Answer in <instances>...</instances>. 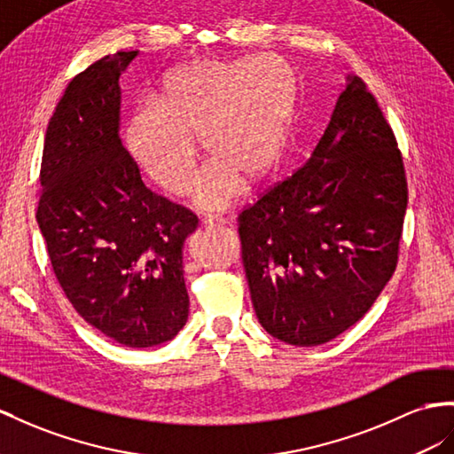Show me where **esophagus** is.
<instances>
[{"label": "esophagus", "instance_id": "34e87169", "mask_svg": "<svg viewBox=\"0 0 454 454\" xmlns=\"http://www.w3.org/2000/svg\"><path fill=\"white\" fill-rule=\"evenodd\" d=\"M226 223H228V220H226L224 216H211V215L205 216V218L201 220V224H203V226H207V228H213V226H223V224H226Z\"/></svg>", "mask_w": 454, "mask_h": 454}]
</instances>
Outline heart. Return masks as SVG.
<instances>
[{"mask_svg":"<svg viewBox=\"0 0 454 454\" xmlns=\"http://www.w3.org/2000/svg\"><path fill=\"white\" fill-rule=\"evenodd\" d=\"M297 98V74L280 57L195 61L165 78L159 107L134 113L128 147L162 190L188 195L201 137L213 160L195 203L218 211L236 201L246 180L259 184L280 167Z\"/></svg>","mask_w":454,"mask_h":454,"instance_id":"1","label":"heart"}]
</instances>
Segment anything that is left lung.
<instances>
[{
  "mask_svg": "<svg viewBox=\"0 0 454 454\" xmlns=\"http://www.w3.org/2000/svg\"><path fill=\"white\" fill-rule=\"evenodd\" d=\"M406 201L391 126L363 80L347 76L309 160L238 216L261 326L315 347L363 318L397 266Z\"/></svg>",
  "mask_w": 454,
  "mask_h": 454,
  "instance_id": "obj_1",
  "label": "left lung"
}]
</instances>
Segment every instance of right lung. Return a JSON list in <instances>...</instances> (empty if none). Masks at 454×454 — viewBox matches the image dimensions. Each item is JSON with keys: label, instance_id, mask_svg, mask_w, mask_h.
<instances>
[{"label": "right lung", "instance_id": "right-lung-1", "mask_svg": "<svg viewBox=\"0 0 454 454\" xmlns=\"http://www.w3.org/2000/svg\"><path fill=\"white\" fill-rule=\"evenodd\" d=\"M106 55L67 86L45 132L36 220L67 299L90 326L144 348L188 322L184 241L197 216L145 188L121 139V74Z\"/></svg>", "mask_w": 454, "mask_h": 454}]
</instances>
